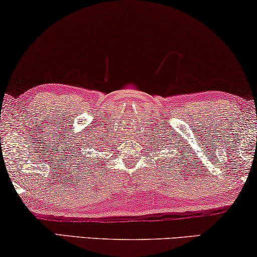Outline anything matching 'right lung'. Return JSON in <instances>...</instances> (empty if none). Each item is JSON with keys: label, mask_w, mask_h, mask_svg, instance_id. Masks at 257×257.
Returning a JSON list of instances; mask_svg holds the SVG:
<instances>
[{"label": "right lung", "mask_w": 257, "mask_h": 257, "mask_svg": "<svg viewBox=\"0 0 257 257\" xmlns=\"http://www.w3.org/2000/svg\"><path fill=\"white\" fill-rule=\"evenodd\" d=\"M86 161H87V160H86Z\"/></svg>", "instance_id": "right-lung-1"}]
</instances>
